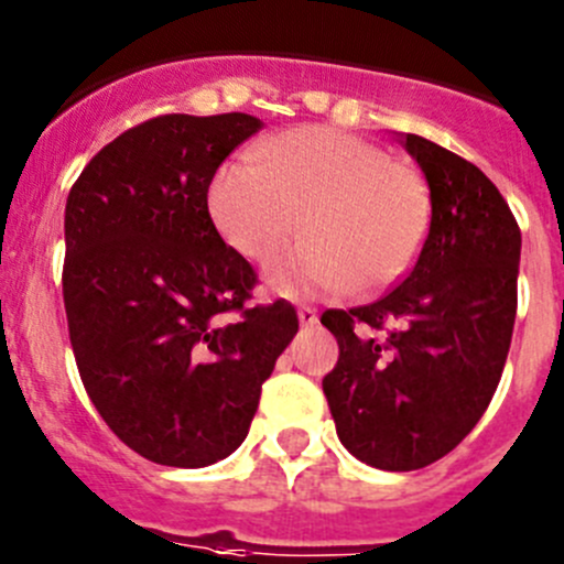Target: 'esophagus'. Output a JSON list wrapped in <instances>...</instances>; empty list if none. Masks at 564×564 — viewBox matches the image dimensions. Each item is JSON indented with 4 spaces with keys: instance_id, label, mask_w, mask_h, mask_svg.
<instances>
[{
    "instance_id": "esophagus-1",
    "label": "esophagus",
    "mask_w": 564,
    "mask_h": 564,
    "mask_svg": "<svg viewBox=\"0 0 564 564\" xmlns=\"http://www.w3.org/2000/svg\"><path fill=\"white\" fill-rule=\"evenodd\" d=\"M299 324H302V327H316V324H318V310L316 307H307V304H304V307H299Z\"/></svg>"
}]
</instances>
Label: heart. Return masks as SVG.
I'll list each match as a JSON object with an SVG mask.
<instances>
[{
	"label": "heart",
	"mask_w": 564,
	"mask_h": 564,
	"mask_svg": "<svg viewBox=\"0 0 564 564\" xmlns=\"http://www.w3.org/2000/svg\"><path fill=\"white\" fill-rule=\"evenodd\" d=\"M254 164L231 162L209 187L220 237L268 262L307 231L268 279L282 293L386 291L420 257L431 229L422 175L380 144L335 128H293L257 144Z\"/></svg>",
	"instance_id": "b5f03b06"
}]
</instances>
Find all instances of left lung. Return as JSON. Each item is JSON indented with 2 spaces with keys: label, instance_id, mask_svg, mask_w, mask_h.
I'll return each instance as SVG.
<instances>
[{
  "label": "left lung",
  "instance_id": "left-lung-1",
  "mask_svg": "<svg viewBox=\"0 0 564 564\" xmlns=\"http://www.w3.org/2000/svg\"><path fill=\"white\" fill-rule=\"evenodd\" d=\"M431 187V229L400 285L327 310L338 364L324 377L344 447L408 473L438 462L487 411L518 313L520 226L492 181L416 133L402 137Z\"/></svg>",
  "mask_w": 564,
  "mask_h": 564
}]
</instances>
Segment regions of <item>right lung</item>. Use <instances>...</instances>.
I'll return each instance as SVG.
<instances>
[{
    "label": "right lung",
    "instance_id": "add662e5",
    "mask_svg": "<svg viewBox=\"0 0 564 564\" xmlns=\"http://www.w3.org/2000/svg\"><path fill=\"white\" fill-rule=\"evenodd\" d=\"M251 113H162L108 142L66 198L64 304L86 394L164 467L235 453L293 335L285 299L254 304L251 262L209 218V184L257 133Z\"/></svg>",
    "mask_w": 564,
    "mask_h": 564
}]
</instances>
